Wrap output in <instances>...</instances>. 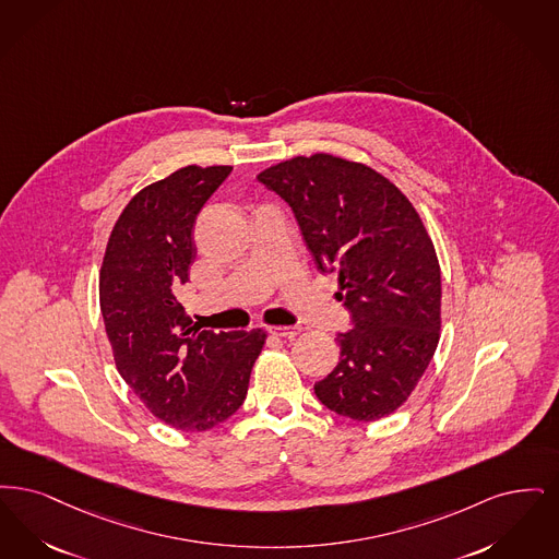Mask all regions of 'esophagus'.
<instances>
[{"label":"esophagus","mask_w":559,"mask_h":559,"mask_svg":"<svg viewBox=\"0 0 559 559\" xmlns=\"http://www.w3.org/2000/svg\"><path fill=\"white\" fill-rule=\"evenodd\" d=\"M271 336H277V338H286V341H294L302 330L298 325H271L267 328Z\"/></svg>","instance_id":"34e87169"}]
</instances>
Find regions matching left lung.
Returning <instances> with one entry per match:
<instances>
[{
  "instance_id": "8db88e82",
  "label": "left lung",
  "mask_w": 559,
  "mask_h": 559,
  "mask_svg": "<svg viewBox=\"0 0 559 559\" xmlns=\"http://www.w3.org/2000/svg\"><path fill=\"white\" fill-rule=\"evenodd\" d=\"M257 179L290 204L317 267L338 273L336 298L353 319L317 399L355 421L396 412L440 341V265L417 211L378 170L323 152Z\"/></svg>"
}]
</instances>
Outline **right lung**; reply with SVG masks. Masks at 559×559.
<instances>
[{
    "label": "right lung",
    "mask_w": 559,
    "mask_h": 559,
    "mask_svg": "<svg viewBox=\"0 0 559 559\" xmlns=\"http://www.w3.org/2000/svg\"><path fill=\"white\" fill-rule=\"evenodd\" d=\"M231 167L188 165L129 200L106 243L99 309L115 365L147 412L204 432L240 409L267 332L192 328L177 290L194 263L195 217Z\"/></svg>",
    "instance_id": "1"
}]
</instances>
